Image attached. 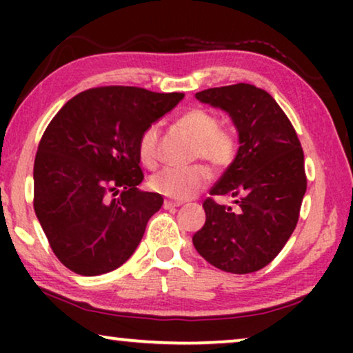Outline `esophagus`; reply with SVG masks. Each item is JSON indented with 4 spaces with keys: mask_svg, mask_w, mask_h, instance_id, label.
Masks as SVG:
<instances>
[{
    "mask_svg": "<svg viewBox=\"0 0 353 353\" xmlns=\"http://www.w3.org/2000/svg\"><path fill=\"white\" fill-rule=\"evenodd\" d=\"M180 205H181V202L170 201V199H165V201H163V209H167V210L176 209V207H180Z\"/></svg>",
    "mask_w": 353,
    "mask_h": 353,
    "instance_id": "obj_1",
    "label": "esophagus"
}]
</instances>
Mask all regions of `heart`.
<instances>
[{"label": "heart", "mask_w": 353, "mask_h": 353, "mask_svg": "<svg viewBox=\"0 0 353 353\" xmlns=\"http://www.w3.org/2000/svg\"><path fill=\"white\" fill-rule=\"evenodd\" d=\"M176 125L196 139V157H201L215 168H225L233 162L238 151V138L233 130L221 127L219 115L214 110L190 108L178 115ZM159 134V123H151L143 130L138 139L139 161L148 168L157 167ZM209 168L196 163L186 168H163L149 180V186L159 194L181 201L196 196L209 185Z\"/></svg>", "instance_id": "b5f03b06"}]
</instances>
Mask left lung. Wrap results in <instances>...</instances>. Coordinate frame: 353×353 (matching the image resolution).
<instances>
[{
    "mask_svg": "<svg viewBox=\"0 0 353 353\" xmlns=\"http://www.w3.org/2000/svg\"><path fill=\"white\" fill-rule=\"evenodd\" d=\"M196 98L231 115L241 146L202 204L205 223L192 244L223 272H259L281 252L299 221L307 191L301 141L272 94L257 86L209 88ZM216 195L236 196V205H219Z\"/></svg>",
    "mask_w": 353,
    "mask_h": 353,
    "instance_id": "left-lung-1",
    "label": "left lung"
}]
</instances>
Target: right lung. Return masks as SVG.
Returning <instances> with one entry per match:
<instances>
[{"label": "right lung", "instance_id": "1", "mask_svg": "<svg viewBox=\"0 0 353 353\" xmlns=\"http://www.w3.org/2000/svg\"><path fill=\"white\" fill-rule=\"evenodd\" d=\"M138 86H98L67 101L48 125L33 165V209L52 252L83 276L132 257L159 192L139 191L138 139L183 99Z\"/></svg>", "mask_w": 353, "mask_h": 353}]
</instances>
